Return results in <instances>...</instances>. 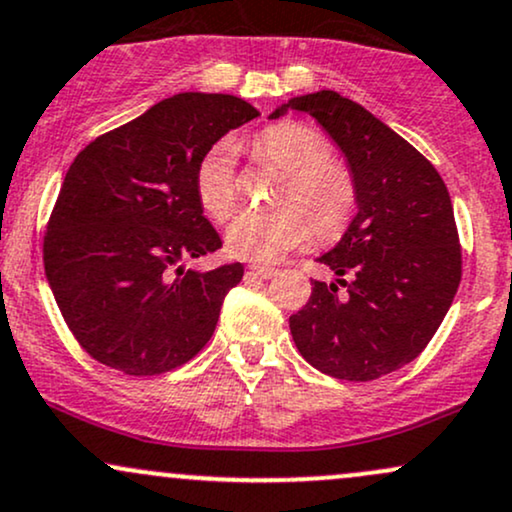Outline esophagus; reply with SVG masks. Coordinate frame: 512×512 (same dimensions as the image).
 Returning a JSON list of instances; mask_svg holds the SVG:
<instances>
[{
  "instance_id": "34e87169",
  "label": "esophagus",
  "mask_w": 512,
  "mask_h": 512,
  "mask_svg": "<svg viewBox=\"0 0 512 512\" xmlns=\"http://www.w3.org/2000/svg\"><path fill=\"white\" fill-rule=\"evenodd\" d=\"M249 273L251 275H258V278H263V280H268V278H273V275L278 273V270L270 268V266H251Z\"/></svg>"
}]
</instances>
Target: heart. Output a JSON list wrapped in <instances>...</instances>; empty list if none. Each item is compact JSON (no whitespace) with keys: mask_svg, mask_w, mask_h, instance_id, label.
Instances as JSON below:
<instances>
[{"mask_svg":"<svg viewBox=\"0 0 512 512\" xmlns=\"http://www.w3.org/2000/svg\"><path fill=\"white\" fill-rule=\"evenodd\" d=\"M256 158L282 172L268 213H242L227 227V254L251 263L280 261L302 246L314 225L321 239L340 234L352 218L357 184L345 162L328 155L321 131L302 122H282L261 131L254 143ZM198 206L210 220L222 222L239 201L234 174V146L220 141L198 160L194 172Z\"/></svg>","mask_w":512,"mask_h":512,"instance_id":"obj_1","label":"heart"}]
</instances>
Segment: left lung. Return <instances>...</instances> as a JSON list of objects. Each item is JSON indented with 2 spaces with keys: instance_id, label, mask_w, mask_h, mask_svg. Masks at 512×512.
<instances>
[{
  "instance_id": "obj_1",
  "label": "left lung",
  "mask_w": 512,
  "mask_h": 512,
  "mask_svg": "<svg viewBox=\"0 0 512 512\" xmlns=\"http://www.w3.org/2000/svg\"><path fill=\"white\" fill-rule=\"evenodd\" d=\"M290 110L326 129L357 184V215L318 258L338 282H311L309 302L290 316L294 345L323 374L374 381L417 359L453 304L462 278L453 203L436 167L354 100L318 90L270 119Z\"/></svg>"
}]
</instances>
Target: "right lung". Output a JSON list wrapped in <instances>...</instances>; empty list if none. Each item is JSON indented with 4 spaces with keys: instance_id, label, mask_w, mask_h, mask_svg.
<instances>
[{
    "instance_id": "1",
    "label": "right lung",
    "mask_w": 512,
    "mask_h": 512,
    "mask_svg": "<svg viewBox=\"0 0 512 512\" xmlns=\"http://www.w3.org/2000/svg\"><path fill=\"white\" fill-rule=\"evenodd\" d=\"M256 117L234 95L179 93L71 162L42 258L66 326L100 364L155 376L206 347L244 266H179L222 246L196 201L194 172L210 146Z\"/></svg>"
}]
</instances>
